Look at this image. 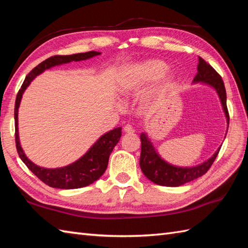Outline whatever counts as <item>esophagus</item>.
I'll use <instances>...</instances> for the list:
<instances>
[{
	"instance_id": "1",
	"label": "esophagus",
	"mask_w": 248,
	"mask_h": 248,
	"mask_svg": "<svg viewBox=\"0 0 248 248\" xmlns=\"http://www.w3.org/2000/svg\"><path fill=\"white\" fill-rule=\"evenodd\" d=\"M124 132H127V133H133L134 132V128L132 127V125L131 124H125L124 127Z\"/></svg>"
}]
</instances>
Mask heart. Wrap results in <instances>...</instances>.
<instances>
[{
    "mask_svg": "<svg viewBox=\"0 0 248 248\" xmlns=\"http://www.w3.org/2000/svg\"><path fill=\"white\" fill-rule=\"evenodd\" d=\"M167 68L162 61H149L130 67L120 77V89L123 92H130L144 84L154 82L164 75Z\"/></svg>",
    "mask_w": 248,
    "mask_h": 248,
    "instance_id": "heart-1",
    "label": "heart"
}]
</instances>
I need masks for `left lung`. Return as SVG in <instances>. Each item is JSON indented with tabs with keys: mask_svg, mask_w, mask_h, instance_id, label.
<instances>
[{
	"mask_svg": "<svg viewBox=\"0 0 248 248\" xmlns=\"http://www.w3.org/2000/svg\"><path fill=\"white\" fill-rule=\"evenodd\" d=\"M197 69L198 72L196 77L194 78V82L205 83L215 88V91L218 93L220 102H222L223 109L225 112L226 118H227V123L229 124V113L227 108V103H226L227 97H226V89L222 77L215 71L211 65L205 62V61L202 59V57H199ZM140 141L141 151L140 166L141 168V171L144 172V175L150 181L163 186H180L184 183H187L202 177L212 166L213 162L217 159L220 149L218 148V150L215 152L213 156L210 157L207 162H204L198 166L177 167L168 164L167 162L161 159L145 133L140 134Z\"/></svg>",
	"mask_w": 248,
	"mask_h": 248,
	"instance_id": "8db88e82",
	"label": "left lung"
}]
</instances>
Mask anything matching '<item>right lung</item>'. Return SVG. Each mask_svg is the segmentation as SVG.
Returning a JSON list of instances; mask_svg holds the SVG:
<instances>
[{"instance_id":"right-lung-1","label":"right lung","mask_w":248,"mask_h":248,"mask_svg":"<svg viewBox=\"0 0 248 248\" xmlns=\"http://www.w3.org/2000/svg\"><path fill=\"white\" fill-rule=\"evenodd\" d=\"M100 52L89 51L85 53H78L72 55H54L51 56L46 61L41 62L38 66H36L28 76L22 84V86L19 89L17 98L15 103V138H16V147H17L18 155L20 159L23 161L24 164L28 166L29 170L34 173L36 177H38L44 183L48 184L51 187L55 188H80L87 186L89 184L93 183L101 177L105 170L108 167V157L110 152L113 151L114 147L118 143L121 136V128H116L109 132L102 135L93 147L89 149L81 159L72 164L61 167V168H44L35 165L33 162L30 161L24 152L21 148L19 141V133H18V108L21 102V98L24 91L30 85V83L34 80L41 72L50 68L67 64L72 61H84L91 59L93 56L99 55Z\"/></svg>"}]
</instances>
